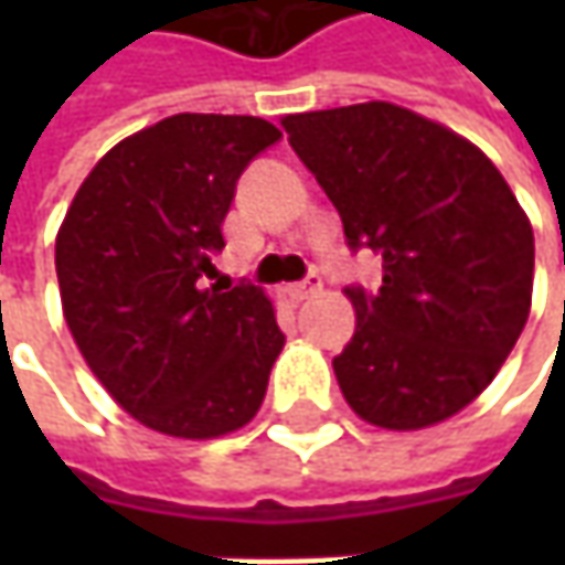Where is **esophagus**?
Here are the masks:
<instances>
[{
	"mask_svg": "<svg viewBox=\"0 0 565 565\" xmlns=\"http://www.w3.org/2000/svg\"><path fill=\"white\" fill-rule=\"evenodd\" d=\"M320 289H323V282H320L317 276H308L305 282H295V286H289L286 292H289V298H292V301H305V298H315Z\"/></svg>",
	"mask_w": 565,
	"mask_h": 565,
	"instance_id": "obj_1",
	"label": "esophagus"
}]
</instances>
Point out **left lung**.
I'll return each mask as SVG.
<instances>
[{
	"label": "left lung",
	"instance_id": "8db88e82",
	"mask_svg": "<svg viewBox=\"0 0 565 565\" xmlns=\"http://www.w3.org/2000/svg\"><path fill=\"white\" fill-rule=\"evenodd\" d=\"M352 248L383 254L377 292L345 289L355 337L333 359L361 422L422 430L497 377L532 311L534 232L488 153L440 121L371 99L286 116Z\"/></svg>",
	"mask_w": 565,
	"mask_h": 565
}]
</instances>
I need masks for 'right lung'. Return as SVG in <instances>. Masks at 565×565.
<instances>
[{
  "mask_svg": "<svg viewBox=\"0 0 565 565\" xmlns=\"http://www.w3.org/2000/svg\"><path fill=\"white\" fill-rule=\"evenodd\" d=\"M282 131L179 113L103 153L55 235L62 315L94 377L143 427L213 440L257 415L286 337L257 286L204 289L242 169Z\"/></svg>",
  "mask_w": 565,
  "mask_h": 565,
  "instance_id": "1",
  "label": "right lung"
}]
</instances>
